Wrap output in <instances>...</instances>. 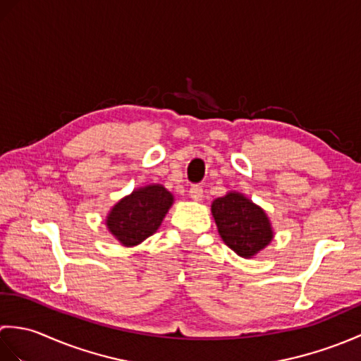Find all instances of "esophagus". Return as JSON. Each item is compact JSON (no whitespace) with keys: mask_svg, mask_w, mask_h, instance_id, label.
<instances>
[{"mask_svg":"<svg viewBox=\"0 0 361 361\" xmlns=\"http://www.w3.org/2000/svg\"><path fill=\"white\" fill-rule=\"evenodd\" d=\"M189 195L192 200L195 202H200L203 198V188L200 185H192L189 188Z\"/></svg>","mask_w":361,"mask_h":361,"instance_id":"34e87169","label":"esophagus"}]
</instances>
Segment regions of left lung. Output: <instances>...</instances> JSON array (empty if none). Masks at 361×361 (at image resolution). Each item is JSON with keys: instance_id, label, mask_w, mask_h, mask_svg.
<instances>
[{"instance_id": "left-lung-1", "label": "left lung", "mask_w": 361, "mask_h": 361, "mask_svg": "<svg viewBox=\"0 0 361 361\" xmlns=\"http://www.w3.org/2000/svg\"><path fill=\"white\" fill-rule=\"evenodd\" d=\"M211 209L221 240L242 257L255 256L273 239L267 214L242 194L220 197Z\"/></svg>"}]
</instances>
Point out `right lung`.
I'll return each mask as SVG.
<instances>
[{
  "label": "right lung",
  "mask_w": 361,
  "mask_h": 361,
  "mask_svg": "<svg viewBox=\"0 0 361 361\" xmlns=\"http://www.w3.org/2000/svg\"><path fill=\"white\" fill-rule=\"evenodd\" d=\"M172 202V194L159 185L133 190L111 209L106 226L122 245L133 247L157 233Z\"/></svg>",
  "instance_id": "1"
}]
</instances>
